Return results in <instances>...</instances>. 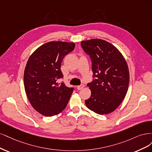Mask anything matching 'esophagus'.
Returning <instances> with one entry per match:
<instances>
[{"instance_id":"obj_1","label":"esophagus","mask_w":152,"mask_h":152,"mask_svg":"<svg viewBox=\"0 0 152 152\" xmlns=\"http://www.w3.org/2000/svg\"><path fill=\"white\" fill-rule=\"evenodd\" d=\"M84 87H85V85H83V84H81V85H79V86H77V90H81V89H83Z\"/></svg>"}]
</instances>
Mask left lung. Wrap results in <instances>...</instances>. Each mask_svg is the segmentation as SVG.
Listing matches in <instances>:
<instances>
[{
	"label": "left lung",
	"mask_w": 152,
	"mask_h": 152,
	"mask_svg": "<svg viewBox=\"0 0 152 152\" xmlns=\"http://www.w3.org/2000/svg\"><path fill=\"white\" fill-rule=\"evenodd\" d=\"M81 46L91 61L93 80L88 83L91 94L86 107L100 115L113 112L128 89L129 72L124 57L110 43L100 39L83 41Z\"/></svg>",
	"instance_id": "left-lung-1"
}]
</instances>
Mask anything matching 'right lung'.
Instances as JSON below:
<instances>
[{
	"label": "right lung",
	"mask_w": 152,
	"mask_h": 152,
	"mask_svg": "<svg viewBox=\"0 0 152 152\" xmlns=\"http://www.w3.org/2000/svg\"><path fill=\"white\" fill-rule=\"evenodd\" d=\"M75 47L74 43H45L29 58L24 72V85L33 107L45 116H53L66 108L75 88L63 81L62 61Z\"/></svg>",
	"instance_id": "right-lung-1"
}]
</instances>
